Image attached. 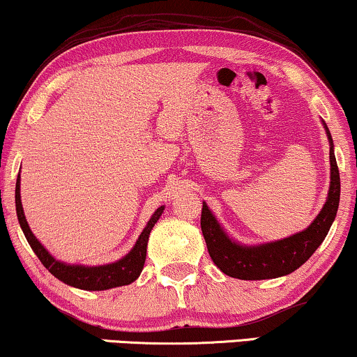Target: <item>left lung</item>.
Masks as SVG:
<instances>
[{"mask_svg":"<svg viewBox=\"0 0 357 357\" xmlns=\"http://www.w3.org/2000/svg\"><path fill=\"white\" fill-rule=\"evenodd\" d=\"M326 128L331 150H329V161H331V184H329L328 199L323 209L311 222L308 229L295 236L283 238V241L264 243L257 247L238 245L225 236L209 207L204 202L201 214V231L206 238L207 250L212 261L222 270L225 275L241 280H265L277 278L288 275L301 267L314 250L321 245L324 237L328 236L329 227L336 218L337 206H340V169H337L335 151H333V139Z\"/></svg>","mask_w":357,"mask_h":357,"instance_id":"obj_1","label":"left lung"}]
</instances>
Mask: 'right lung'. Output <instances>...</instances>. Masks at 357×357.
<instances>
[{
    "instance_id": "1",
    "label": "right lung",
    "mask_w": 357,
    "mask_h": 357,
    "mask_svg": "<svg viewBox=\"0 0 357 357\" xmlns=\"http://www.w3.org/2000/svg\"><path fill=\"white\" fill-rule=\"evenodd\" d=\"M16 214L20 219V225L24 232L26 238H28L31 249L34 250V254L38 255L40 264L51 272L54 277L61 280V282L67 283V285L82 288V290H108V288L115 287H123L130 285L135 282L142 273L143 265H145L146 259V245H148V237L153 225L156 224V220L160 219V215L163 214L165 207H158L150 219V222L145 229H143L142 236L135 243V247L128 255H125L123 259L115 261L110 265H100V267H82V265H66L62 261H57L49 252L40 245L38 238L34 237V234L31 232L28 220L24 218V212H22L21 206V196H20V174L16 179Z\"/></svg>"
}]
</instances>
